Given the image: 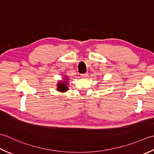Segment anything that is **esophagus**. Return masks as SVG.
<instances>
[{"instance_id":"obj_1","label":"esophagus","mask_w":154,"mask_h":154,"mask_svg":"<svg viewBox=\"0 0 154 154\" xmlns=\"http://www.w3.org/2000/svg\"><path fill=\"white\" fill-rule=\"evenodd\" d=\"M88 76V74L87 73H84V74H81V77L82 78H86Z\"/></svg>"}]
</instances>
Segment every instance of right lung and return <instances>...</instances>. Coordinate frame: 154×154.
Listing matches in <instances>:
<instances>
[{"label": "right lung", "instance_id": "1", "mask_svg": "<svg viewBox=\"0 0 154 154\" xmlns=\"http://www.w3.org/2000/svg\"><path fill=\"white\" fill-rule=\"evenodd\" d=\"M67 83H60L58 84V90L60 91V92H66V91L68 90V87L66 86Z\"/></svg>", "mask_w": 154, "mask_h": 154}]
</instances>
